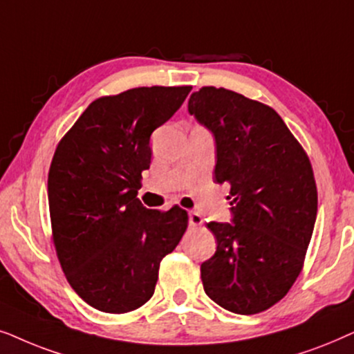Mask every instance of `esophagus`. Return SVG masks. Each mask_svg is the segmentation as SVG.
<instances>
[{
	"label": "esophagus",
	"instance_id": "1",
	"mask_svg": "<svg viewBox=\"0 0 354 354\" xmlns=\"http://www.w3.org/2000/svg\"><path fill=\"white\" fill-rule=\"evenodd\" d=\"M202 221H204V218L197 214V212H189V223L191 226H201Z\"/></svg>",
	"mask_w": 354,
	"mask_h": 354
}]
</instances>
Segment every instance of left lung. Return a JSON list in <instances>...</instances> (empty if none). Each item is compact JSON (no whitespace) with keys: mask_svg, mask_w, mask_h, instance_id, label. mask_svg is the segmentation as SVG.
<instances>
[{"mask_svg":"<svg viewBox=\"0 0 354 354\" xmlns=\"http://www.w3.org/2000/svg\"><path fill=\"white\" fill-rule=\"evenodd\" d=\"M187 108L215 136V181L230 186L233 205V223L207 225L216 251L201 266L204 291L234 314L262 313L303 270L317 215L313 165L266 103L207 86Z\"/></svg>","mask_w":354,"mask_h":354,"instance_id":"obj_1","label":"left lung"}]
</instances>
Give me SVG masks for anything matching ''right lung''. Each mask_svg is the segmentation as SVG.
I'll return each instance as SVG.
<instances>
[{
	"instance_id": "obj_1",
	"label": "right lung",
	"mask_w": 354,
	"mask_h": 354,
	"mask_svg": "<svg viewBox=\"0 0 354 354\" xmlns=\"http://www.w3.org/2000/svg\"><path fill=\"white\" fill-rule=\"evenodd\" d=\"M191 88L136 87L97 98L55 150L48 205L56 256L75 293L102 313L147 303L160 262L187 228L180 205L147 209L138 191L152 158L150 134Z\"/></svg>"
}]
</instances>
